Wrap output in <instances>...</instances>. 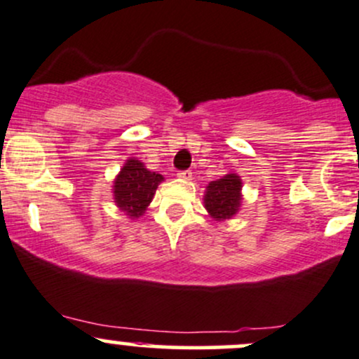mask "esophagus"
I'll use <instances>...</instances> for the list:
<instances>
[{"label":"esophagus","instance_id":"esophagus-1","mask_svg":"<svg viewBox=\"0 0 359 359\" xmlns=\"http://www.w3.org/2000/svg\"><path fill=\"white\" fill-rule=\"evenodd\" d=\"M177 177L182 180H191L192 179V172L191 170H184V172H179L177 173Z\"/></svg>","mask_w":359,"mask_h":359}]
</instances>
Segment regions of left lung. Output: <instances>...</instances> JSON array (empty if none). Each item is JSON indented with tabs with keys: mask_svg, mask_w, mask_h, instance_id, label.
Segmentation results:
<instances>
[{
	"mask_svg": "<svg viewBox=\"0 0 359 359\" xmlns=\"http://www.w3.org/2000/svg\"><path fill=\"white\" fill-rule=\"evenodd\" d=\"M242 179L238 173L228 172L222 179L212 180L204 191V208L216 222L231 219L242 208Z\"/></svg>",
	"mask_w": 359,
	"mask_h": 359,
	"instance_id": "obj_1",
	"label": "left lung"
}]
</instances>
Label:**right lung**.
<instances>
[{
  "label": "right lung",
  "mask_w": 359,
  "mask_h": 359,
  "mask_svg": "<svg viewBox=\"0 0 359 359\" xmlns=\"http://www.w3.org/2000/svg\"><path fill=\"white\" fill-rule=\"evenodd\" d=\"M163 180V175L148 170L143 161L131 156L114 179V203L129 219L140 218L148 210L156 189Z\"/></svg>",
  "instance_id": "add662e5"
}]
</instances>
